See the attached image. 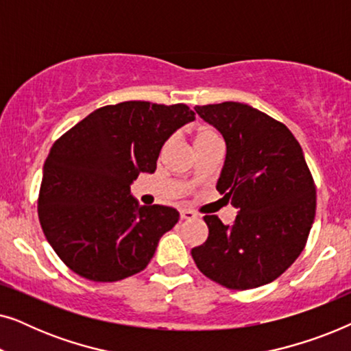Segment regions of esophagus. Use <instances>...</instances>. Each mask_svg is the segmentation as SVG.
Wrapping results in <instances>:
<instances>
[{"instance_id":"1","label":"esophagus","mask_w":351,"mask_h":351,"mask_svg":"<svg viewBox=\"0 0 351 351\" xmlns=\"http://www.w3.org/2000/svg\"><path fill=\"white\" fill-rule=\"evenodd\" d=\"M196 217V213H193V210L190 209H180V219L182 220H191Z\"/></svg>"}]
</instances>
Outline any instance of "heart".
<instances>
[{
  "label": "heart",
  "instance_id": "b5f03b06",
  "mask_svg": "<svg viewBox=\"0 0 351 351\" xmlns=\"http://www.w3.org/2000/svg\"><path fill=\"white\" fill-rule=\"evenodd\" d=\"M214 141H222L220 134L210 126H198L195 129V147H201L204 143L214 142Z\"/></svg>",
  "mask_w": 351,
  "mask_h": 351
}]
</instances>
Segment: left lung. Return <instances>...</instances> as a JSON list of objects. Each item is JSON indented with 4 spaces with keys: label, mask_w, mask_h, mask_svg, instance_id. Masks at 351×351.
<instances>
[{
    "label": "left lung",
    "mask_w": 351,
    "mask_h": 351,
    "mask_svg": "<svg viewBox=\"0 0 351 351\" xmlns=\"http://www.w3.org/2000/svg\"><path fill=\"white\" fill-rule=\"evenodd\" d=\"M195 110L227 143L217 190L239 214L230 227L204 215L208 239L191 257L204 276L228 289L267 285L300 256L315 220L316 186L304 152L285 124L247 104Z\"/></svg>",
    "instance_id": "1"
}]
</instances>
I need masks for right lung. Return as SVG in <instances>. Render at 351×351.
I'll list each match as a JSON object with an SVG mask.
<instances>
[{"label":"right lung","instance_id":"right-lung-1","mask_svg":"<svg viewBox=\"0 0 351 351\" xmlns=\"http://www.w3.org/2000/svg\"><path fill=\"white\" fill-rule=\"evenodd\" d=\"M193 119L185 104L128 100L94 110L57 138L43 169L38 217L71 271L114 282L148 265L179 213L137 206L131 184L138 172H155L162 143Z\"/></svg>","mask_w":351,"mask_h":351}]
</instances>
